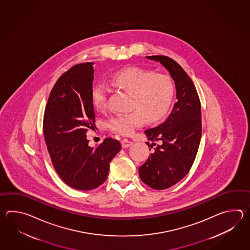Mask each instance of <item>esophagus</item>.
Wrapping results in <instances>:
<instances>
[{
	"mask_svg": "<svg viewBox=\"0 0 250 250\" xmlns=\"http://www.w3.org/2000/svg\"><path fill=\"white\" fill-rule=\"evenodd\" d=\"M132 144V142L127 138H124L123 140H122V146H123V148H127L128 146H130Z\"/></svg>",
	"mask_w": 250,
	"mask_h": 250,
	"instance_id": "esophagus-1",
	"label": "esophagus"
}]
</instances>
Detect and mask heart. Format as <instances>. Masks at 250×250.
Masks as SVG:
<instances>
[{
	"label": "heart",
	"instance_id": "obj_1",
	"mask_svg": "<svg viewBox=\"0 0 250 250\" xmlns=\"http://www.w3.org/2000/svg\"><path fill=\"white\" fill-rule=\"evenodd\" d=\"M110 83L114 87L131 95L130 109L126 114H117L111 118L108 126L114 132L130 135L135 127L147 123H156L165 117L174 97V84L169 76L129 68L112 75ZM108 89L103 84L94 86L91 101L94 108L102 111L106 107Z\"/></svg>",
	"mask_w": 250,
	"mask_h": 250
}]
</instances>
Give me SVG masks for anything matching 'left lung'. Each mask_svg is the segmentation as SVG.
Instances as JSON below:
<instances>
[{
    "mask_svg": "<svg viewBox=\"0 0 250 250\" xmlns=\"http://www.w3.org/2000/svg\"><path fill=\"white\" fill-rule=\"evenodd\" d=\"M146 58L162 64L176 86L177 103L169 117L159 126L145 130L152 141L151 148L155 147L138 169L145 184L161 190L175 185L191 168L201 139V104L194 83L181 65L164 55Z\"/></svg>",
    "mask_w": 250,
    "mask_h": 250,
    "instance_id": "left-lung-1",
    "label": "left lung"
}]
</instances>
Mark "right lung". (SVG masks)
<instances>
[{
  "mask_svg": "<svg viewBox=\"0 0 250 250\" xmlns=\"http://www.w3.org/2000/svg\"><path fill=\"white\" fill-rule=\"evenodd\" d=\"M94 62L75 65L53 85L43 115V137L61 179L79 190H91L106 181L110 163L122 145L105 138L96 147L85 133L95 126L91 101Z\"/></svg>",
  "mask_w": 250,
  "mask_h": 250,
  "instance_id": "add662e5",
  "label": "right lung"
}]
</instances>
